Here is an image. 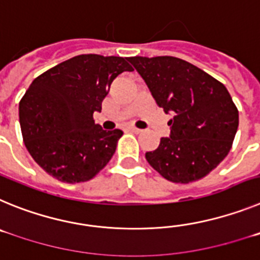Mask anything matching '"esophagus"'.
Wrapping results in <instances>:
<instances>
[{
	"instance_id": "esophagus-1",
	"label": "esophagus",
	"mask_w": 260,
	"mask_h": 260,
	"mask_svg": "<svg viewBox=\"0 0 260 260\" xmlns=\"http://www.w3.org/2000/svg\"><path fill=\"white\" fill-rule=\"evenodd\" d=\"M130 130H132L133 133H135V134H139V133H142V130H141V128L134 127V126H132V127H130Z\"/></svg>"
}]
</instances>
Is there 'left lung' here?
I'll list each match as a JSON object with an SVG mask.
<instances>
[{
  "mask_svg": "<svg viewBox=\"0 0 260 260\" xmlns=\"http://www.w3.org/2000/svg\"><path fill=\"white\" fill-rule=\"evenodd\" d=\"M157 105L173 118L147 161L168 181L201 180L228 155L238 128V109L228 89L187 61L171 56L130 57Z\"/></svg>",
  "mask_w": 260,
  "mask_h": 260,
  "instance_id": "8db88e82",
  "label": "left lung"
}]
</instances>
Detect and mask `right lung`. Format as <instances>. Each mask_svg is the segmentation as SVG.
<instances>
[{
	"mask_svg": "<svg viewBox=\"0 0 260 260\" xmlns=\"http://www.w3.org/2000/svg\"><path fill=\"white\" fill-rule=\"evenodd\" d=\"M123 71L133 68L122 57L80 54L34 79L19 103V122L29 155L48 174L86 182L109 162L123 133L103 130L93 113Z\"/></svg>",
	"mask_w": 260,
	"mask_h": 260,
	"instance_id": "add662e5",
	"label": "right lung"
}]
</instances>
